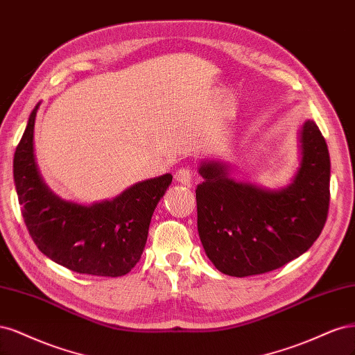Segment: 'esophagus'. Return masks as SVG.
<instances>
[{"label": "esophagus", "instance_id": "esophagus-1", "mask_svg": "<svg viewBox=\"0 0 355 355\" xmlns=\"http://www.w3.org/2000/svg\"><path fill=\"white\" fill-rule=\"evenodd\" d=\"M175 180L178 182H181V184H186L189 186L190 181H191V173L189 168H180L177 173H175Z\"/></svg>", "mask_w": 355, "mask_h": 355}]
</instances>
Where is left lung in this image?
Instances as JSON below:
<instances>
[{
	"label": "left lung",
	"mask_w": 355,
	"mask_h": 355,
	"mask_svg": "<svg viewBox=\"0 0 355 355\" xmlns=\"http://www.w3.org/2000/svg\"><path fill=\"white\" fill-rule=\"evenodd\" d=\"M300 143V168L280 190L236 181L220 161L200 164L198 232L208 258L227 276L280 268L306 252L322 233L330 199L327 144L310 119L302 123Z\"/></svg>",
	"instance_id": "obj_1"
}]
</instances>
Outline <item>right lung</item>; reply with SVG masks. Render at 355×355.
Returning a JSON list of instances; mask_svg holds the SVG:
<instances>
[{
	"label": "right lung",
	"mask_w": 355,
	"mask_h": 355,
	"mask_svg": "<svg viewBox=\"0 0 355 355\" xmlns=\"http://www.w3.org/2000/svg\"><path fill=\"white\" fill-rule=\"evenodd\" d=\"M40 103L29 115L16 148L13 175L21 215L41 252L79 274L119 277L140 261L156 205L173 175L146 180L112 200L67 202L49 189L33 156V127Z\"/></svg>",
	"instance_id": "1"
}]
</instances>
